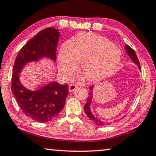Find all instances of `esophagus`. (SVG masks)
Segmentation results:
<instances>
[{"instance_id":"obj_1","label":"esophagus","mask_w":156,"mask_h":156,"mask_svg":"<svg viewBox=\"0 0 156 156\" xmlns=\"http://www.w3.org/2000/svg\"><path fill=\"white\" fill-rule=\"evenodd\" d=\"M78 87V85H76V84H70L69 85V91L70 92H73Z\"/></svg>"}]
</instances>
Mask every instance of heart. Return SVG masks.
<instances>
[{"mask_svg":"<svg viewBox=\"0 0 156 156\" xmlns=\"http://www.w3.org/2000/svg\"><path fill=\"white\" fill-rule=\"evenodd\" d=\"M58 63L65 75L73 73L81 61V71L87 80L95 82L108 76L119 65L122 51L105 37L80 32L73 44L66 41L58 53Z\"/></svg>","mask_w":156,"mask_h":156,"instance_id":"b5f03b06","label":"heart"}]
</instances>
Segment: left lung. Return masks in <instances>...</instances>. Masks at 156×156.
Segmentation results:
<instances>
[{
	"mask_svg": "<svg viewBox=\"0 0 156 156\" xmlns=\"http://www.w3.org/2000/svg\"><path fill=\"white\" fill-rule=\"evenodd\" d=\"M125 49H126V53L128 54V55L129 56V58H131V60L133 61V63H135L136 65L139 67V70H141V67H140V63L139 61V59L137 58L136 54L134 50L131 49V48L129 47V45H126L125 46ZM93 88H94V85L93 86L90 87V95L88 98H87V102L86 104L84 106V110L86 114L87 117L89 118L91 121H93L95 124H97L98 126H104V125H108L112 123V122H105L101 120L99 118H98L97 117H95V115H93V112H92L91 109H90V107H91V104H92V100H93Z\"/></svg>",
	"mask_w": 156,
	"mask_h": 156,
	"instance_id": "8db88e82",
	"label": "left lung"
}]
</instances>
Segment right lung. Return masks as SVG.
<instances>
[{"label": "right lung", "mask_w": 156, "mask_h": 156, "mask_svg": "<svg viewBox=\"0 0 156 156\" xmlns=\"http://www.w3.org/2000/svg\"><path fill=\"white\" fill-rule=\"evenodd\" d=\"M60 32L48 27L37 33L23 46L13 66L11 90L23 112L34 121L45 123L56 117L64 107L69 85L52 81L34 90L24 86L20 73L24 66L48 58L56 62V47Z\"/></svg>", "instance_id": "add662e5"}]
</instances>
